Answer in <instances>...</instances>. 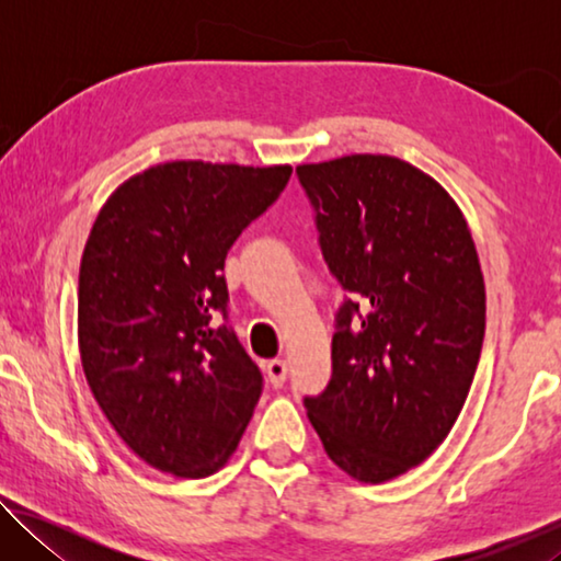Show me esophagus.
I'll use <instances>...</instances> for the list:
<instances>
[{
  "label": "esophagus",
  "instance_id": "obj_1",
  "mask_svg": "<svg viewBox=\"0 0 561 561\" xmlns=\"http://www.w3.org/2000/svg\"><path fill=\"white\" fill-rule=\"evenodd\" d=\"M264 371H267V378H270V383L274 386V388H279L284 381H287V360L284 358H272V360H267V364H264Z\"/></svg>",
  "mask_w": 561,
  "mask_h": 561
}]
</instances>
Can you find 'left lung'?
<instances>
[{"label":"left lung","instance_id":"8db88e82","mask_svg":"<svg viewBox=\"0 0 561 561\" xmlns=\"http://www.w3.org/2000/svg\"><path fill=\"white\" fill-rule=\"evenodd\" d=\"M336 314L331 381L304 398L324 450L358 482L393 480L448 438L485 339V279L458 203L393 156L297 168Z\"/></svg>","mask_w":561,"mask_h":561}]
</instances>
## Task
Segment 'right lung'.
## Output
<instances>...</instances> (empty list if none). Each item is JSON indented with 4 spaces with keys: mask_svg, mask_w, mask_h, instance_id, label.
I'll return each mask as SVG.
<instances>
[{
    "mask_svg": "<svg viewBox=\"0 0 561 561\" xmlns=\"http://www.w3.org/2000/svg\"><path fill=\"white\" fill-rule=\"evenodd\" d=\"M291 165L170 160L99 210L79 270V351L93 398L150 468L207 478L237 450L262 374L227 319V250Z\"/></svg>",
    "mask_w": 561,
    "mask_h": 561,
    "instance_id": "right-lung-1",
    "label": "right lung"
}]
</instances>
